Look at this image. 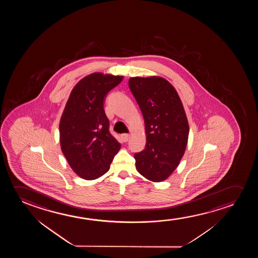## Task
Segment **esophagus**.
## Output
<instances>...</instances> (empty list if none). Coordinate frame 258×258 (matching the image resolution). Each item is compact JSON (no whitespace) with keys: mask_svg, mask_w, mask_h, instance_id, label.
<instances>
[{"mask_svg":"<svg viewBox=\"0 0 258 258\" xmlns=\"http://www.w3.org/2000/svg\"><path fill=\"white\" fill-rule=\"evenodd\" d=\"M121 138H122V140H123L124 142H127L130 140L131 136L128 134H122L121 135Z\"/></svg>","mask_w":258,"mask_h":258,"instance_id":"34e87169","label":"esophagus"}]
</instances>
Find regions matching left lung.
Masks as SVG:
<instances>
[{
	"instance_id": "obj_1",
	"label": "left lung",
	"mask_w": 258,
	"mask_h": 258,
	"mask_svg": "<svg viewBox=\"0 0 258 258\" xmlns=\"http://www.w3.org/2000/svg\"><path fill=\"white\" fill-rule=\"evenodd\" d=\"M128 86L145 120V150L135 153L138 173L154 182L167 179L183 156L188 122L176 90L160 77L131 78Z\"/></svg>"
}]
</instances>
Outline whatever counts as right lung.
Wrapping results in <instances>:
<instances>
[{
  "instance_id": "obj_1",
  "label": "right lung",
  "mask_w": 258,
  "mask_h": 258,
  "mask_svg": "<svg viewBox=\"0 0 258 258\" xmlns=\"http://www.w3.org/2000/svg\"><path fill=\"white\" fill-rule=\"evenodd\" d=\"M122 79V76L100 72L86 76L71 91L60 117L61 152L75 173L85 180L105 174L120 150V143L109 132L104 101Z\"/></svg>"
}]
</instances>
